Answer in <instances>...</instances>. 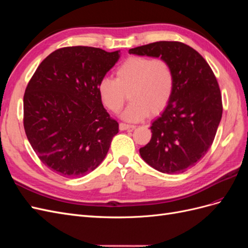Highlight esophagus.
Instances as JSON below:
<instances>
[{
  "label": "esophagus",
  "instance_id": "obj_1",
  "mask_svg": "<svg viewBox=\"0 0 248 248\" xmlns=\"http://www.w3.org/2000/svg\"><path fill=\"white\" fill-rule=\"evenodd\" d=\"M119 128L121 131H124V130H128V129H134V128H136V126L128 125V124H125V123H120Z\"/></svg>",
  "mask_w": 248,
  "mask_h": 248
}]
</instances>
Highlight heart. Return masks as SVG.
<instances>
[{"label": "heart", "mask_w": 248, "mask_h": 248, "mask_svg": "<svg viewBox=\"0 0 248 248\" xmlns=\"http://www.w3.org/2000/svg\"><path fill=\"white\" fill-rule=\"evenodd\" d=\"M174 87V71L168 61L136 56L118 67L116 78H101L97 89L104 107L112 112L123 108L129 94L131 102L121 118L128 122H140L149 114L157 115L166 108Z\"/></svg>", "instance_id": "heart-1"}]
</instances>
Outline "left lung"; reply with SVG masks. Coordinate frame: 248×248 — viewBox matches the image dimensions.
Returning <instances> with one entry per match:
<instances>
[{"label":"left lung","mask_w":248,"mask_h":248,"mask_svg":"<svg viewBox=\"0 0 248 248\" xmlns=\"http://www.w3.org/2000/svg\"><path fill=\"white\" fill-rule=\"evenodd\" d=\"M129 54L168 61L175 76L174 92L152 122V138L140 149L149 166L166 174L193 167L211 147L222 116L218 82L199 52L182 42L158 41Z\"/></svg>","instance_id":"obj_1"}]
</instances>
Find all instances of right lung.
<instances>
[{
  "mask_svg": "<svg viewBox=\"0 0 248 248\" xmlns=\"http://www.w3.org/2000/svg\"><path fill=\"white\" fill-rule=\"evenodd\" d=\"M120 58L89 46L63 47L43 60L24 96V127L39 159L78 178L106 158L119 124L103 108L98 84Z\"/></svg>",
  "mask_w": 248,
  "mask_h": 248,
  "instance_id": "add662e5",
  "label": "right lung"
}]
</instances>
